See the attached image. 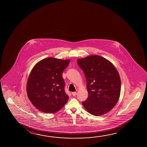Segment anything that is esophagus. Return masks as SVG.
<instances>
[{
	"label": "esophagus",
	"mask_w": 147,
	"mask_h": 147,
	"mask_svg": "<svg viewBox=\"0 0 147 147\" xmlns=\"http://www.w3.org/2000/svg\"><path fill=\"white\" fill-rule=\"evenodd\" d=\"M72 94L73 95L75 96L76 94H77V92H72Z\"/></svg>",
	"instance_id": "34e87169"
}]
</instances>
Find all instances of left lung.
Listing matches in <instances>:
<instances>
[{
	"mask_svg": "<svg viewBox=\"0 0 147 147\" xmlns=\"http://www.w3.org/2000/svg\"><path fill=\"white\" fill-rule=\"evenodd\" d=\"M87 81L88 97L82 103L89 113L105 114L115 107L120 96L121 80L117 70L109 60L96 55L77 60Z\"/></svg>",
	"mask_w": 147,
	"mask_h": 147,
	"instance_id": "8db88e82",
	"label": "left lung"
}]
</instances>
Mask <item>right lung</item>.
I'll list each match as a JSON object with an SVG mask.
<instances>
[{
  "label": "right lung",
  "mask_w": 147,
  "mask_h": 147,
  "mask_svg": "<svg viewBox=\"0 0 147 147\" xmlns=\"http://www.w3.org/2000/svg\"><path fill=\"white\" fill-rule=\"evenodd\" d=\"M70 61V59L48 57L33 67L27 81V95L39 111L56 113L67 102L69 96L65 92L62 74Z\"/></svg>",
  "instance_id": "add662e5"
}]
</instances>
